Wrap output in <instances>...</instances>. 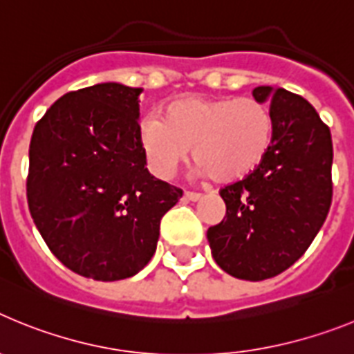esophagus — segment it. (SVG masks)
Here are the masks:
<instances>
[{"label": "esophagus", "mask_w": 354, "mask_h": 354, "mask_svg": "<svg viewBox=\"0 0 354 354\" xmlns=\"http://www.w3.org/2000/svg\"><path fill=\"white\" fill-rule=\"evenodd\" d=\"M184 198H186V200H192V202H196V200L202 198V193L186 192V193H184Z\"/></svg>", "instance_id": "1"}]
</instances>
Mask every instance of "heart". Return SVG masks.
<instances>
[{
	"label": "heart",
	"instance_id": "obj_1",
	"mask_svg": "<svg viewBox=\"0 0 354 354\" xmlns=\"http://www.w3.org/2000/svg\"><path fill=\"white\" fill-rule=\"evenodd\" d=\"M271 109L253 97H184L167 106L162 120L140 122V143L150 170L168 177L193 158L216 183L245 179L261 167L273 143Z\"/></svg>",
	"mask_w": 354,
	"mask_h": 354
}]
</instances>
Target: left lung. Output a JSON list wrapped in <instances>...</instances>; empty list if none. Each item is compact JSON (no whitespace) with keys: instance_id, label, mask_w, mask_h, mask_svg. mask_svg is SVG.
<instances>
[{"instance_id":"left-lung-1","label":"left lung","mask_w":354,"mask_h":354,"mask_svg":"<svg viewBox=\"0 0 354 354\" xmlns=\"http://www.w3.org/2000/svg\"><path fill=\"white\" fill-rule=\"evenodd\" d=\"M270 102L273 143L257 170L221 187V223L209 227L212 257L225 273L261 282L301 257L323 227L331 205L330 127L301 95L257 86Z\"/></svg>"}]
</instances>
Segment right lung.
I'll return each instance as SVG.
<instances>
[{"label": "right lung", "instance_id": "add662e5", "mask_svg": "<svg viewBox=\"0 0 354 354\" xmlns=\"http://www.w3.org/2000/svg\"><path fill=\"white\" fill-rule=\"evenodd\" d=\"M142 92L120 83L68 92L31 136V218L62 264L99 282L124 280L149 264L161 218L183 196L145 168Z\"/></svg>", "mask_w": 354, "mask_h": 354}]
</instances>
